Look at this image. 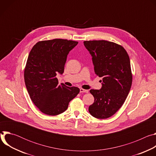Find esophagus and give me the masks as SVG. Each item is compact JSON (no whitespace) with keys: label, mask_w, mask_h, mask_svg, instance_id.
I'll use <instances>...</instances> for the list:
<instances>
[{"label":"esophagus","mask_w":156,"mask_h":156,"mask_svg":"<svg viewBox=\"0 0 156 156\" xmlns=\"http://www.w3.org/2000/svg\"><path fill=\"white\" fill-rule=\"evenodd\" d=\"M80 92L81 93H88V90H84V89H82V88H81L80 90Z\"/></svg>","instance_id":"esophagus-1"}]
</instances>
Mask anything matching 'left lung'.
Listing matches in <instances>:
<instances>
[{
    "label": "left lung",
    "mask_w": 156,
    "mask_h": 156,
    "mask_svg": "<svg viewBox=\"0 0 156 156\" xmlns=\"http://www.w3.org/2000/svg\"><path fill=\"white\" fill-rule=\"evenodd\" d=\"M84 45L92 56L96 75L102 78L101 89L90 91L94 102L89 107V112L95 118L107 119L122 106L129 92L132 84L129 58L122 46L113 42L85 41Z\"/></svg>",
    "instance_id": "obj_1"
}]
</instances>
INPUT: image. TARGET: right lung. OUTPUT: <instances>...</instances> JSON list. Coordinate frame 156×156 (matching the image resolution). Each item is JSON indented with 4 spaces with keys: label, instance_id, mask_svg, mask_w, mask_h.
<instances>
[{
    "label": "right lung",
    "instance_id": "1",
    "mask_svg": "<svg viewBox=\"0 0 156 156\" xmlns=\"http://www.w3.org/2000/svg\"><path fill=\"white\" fill-rule=\"evenodd\" d=\"M77 41L54 39L37 42L31 50L24 72L30 97L38 109L48 115H57L67 109L80 93L77 87L58 84L56 75L62 74L69 52Z\"/></svg>",
    "mask_w": 156,
    "mask_h": 156
}]
</instances>
